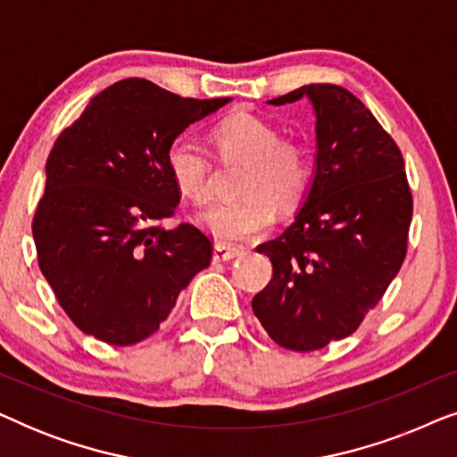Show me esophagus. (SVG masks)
I'll return each instance as SVG.
<instances>
[{
	"label": "esophagus",
	"instance_id": "obj_1",
	"mask_svg": "<svg viewBox=\"0 0 457 457\" xmlns=\"http://www.w3.org/2000/svg\"><path fill=\"white\" fill-rule=\"evenodd\" d=\"M243 252L241 249H237V247H228V245H216L214 247V264H218V262H228V260H235V258H239Z\"/></svg>",
	"mask_w": 457,
	"mask_h": 457
}]
</instances>
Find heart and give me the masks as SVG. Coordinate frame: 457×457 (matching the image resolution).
I'll return each mask as SVG.
<instances>
[{
  "label": "heart",
  "mask_w": 457,
  "mask_h": 457,
  "mask_svg": "<svg viewBox=\"0 0 457 457\" xmlns=\"http://www.w3.org/2000/svg\"><path fill=\"white\" fill-rule=\"evenodd\" d=\"M224 164H243L241 199L218 204L202 216V224L216 239L241 243L264 233L274 220V208L293 210L308 195L314 162L308 143L297 137H278V129L264 118L235 112L210 133ZM166 168L177 189L195 204L212 197V168L205 155L187 139L166 149Z\"/></svg>",
  "instance_id": "1"
}]
</instances>
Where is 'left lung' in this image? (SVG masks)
<instances>
[{"label": "left lung", "instance_id": "1", "mask_svg": "<svg viewBox=\"0 0 457 457\" xmlns=\"http://www.w3.org/2000/svg\"><path fill=\"white\" fill-rule=\"evenodd\" d=\"M310 97L316 177L295 222L258 245L272 278L252 308L274 343L316 352L358 330L408 253L411 191L402 149L372 112L339 85H303L270 99Z\"/></svg>", "mask_w": 457, "mask_h": 457}]
</instances>
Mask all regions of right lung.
I'll return each instance as SVG.
<instances>
[{"label": "right lung", "instance_id": "add662e5", "mask_svg": "<svg viewBox=\"0 0 457 457\" xmlns=\"http://www.w3.org/2000/svg\"><path fill=\"white\" fill-rule=\"evenodd\" d=\"M227 102L124 79L55 139L33 237L43 277L83 333L108 345L147 339L210 266L214 243L202 227H162L180 202L166 149Z\"/></svg>", "mask_w": 457, "mask_h": 457}]
</instances>
